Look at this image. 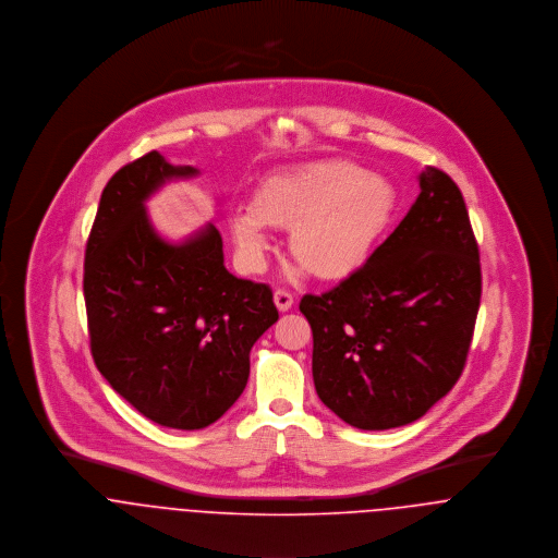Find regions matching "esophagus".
<instances>
[{
    "label": "esophagus",
    "instance_id": "34e87169",
    "mask_svg": "<svg viewBox=\"0 0 558 558\" xmlns=\"http://www.w3.org/2000/svg\"><path fill=\"white\" fill-rule=\"evenodd\" d=\"M274 302H276V306H278L280 312H287V310H291V306H293V293L287 291V289H276Z\"/></svg>",
    "mask_w": 558,
    "mask_h": 558
}]
</instances>
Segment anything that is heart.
<instances>
[{
  "label": "heart",
  "mask_w": 558,
  "mask_h": 558,
  "mask_svg": "<svg viewBox=\"0 0 558 558\" xmlns=\"http://www.w3.org/2000/svg\"><path fill=\"white\" fill-rule=\"evenodd\" d=\"M396 207V192L378 173L347 160L287 167L263 180L252 205L238 207L231 231L250 269L271 246L269 225L289 229V248L320 278H342L371 256Z\"/></svg>",
  "instance_id": "1"
}]
</instances>
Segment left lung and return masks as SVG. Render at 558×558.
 <instances>
[{
  "label": "left lung",
  "instance_id": "8db88e82",
  "mask_svg": "<svg viewBox=\"0 0 558 558\" xmlns=\"http://www.w3.org/2000/svg\"><path fill=\"white\" fill-rule=\"evenodd\" d=\"M396 231L347 280L304 295L318 398L362 430L407 426L460 378L482 300L480 248L453 180L426 167Z\"/></svg>",
  "mask_w": 558,
  "mask_h": 558
}]
</instances>
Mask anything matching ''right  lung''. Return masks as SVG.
Wrapping results in <instances>:
<instances>
[{"label":"right lung","mask_w":558,"mask_h":558,"mask_svg":"<svg viewBox=\"0 0 558 558\" xmlns=\"http://www.w3.org/2000/svg\"><path fill=\"white\" fill-rule=\"evenodd\" d=\"M149 151L102 190L85 248L83 295L96 368L147 420L198 430L242 396L252 344L278 320L267 284L225 267L214 225L186 242L162 240L145 201L194 178Z\"/></svg>","instance_id":"obj_1"}]
</instances>
